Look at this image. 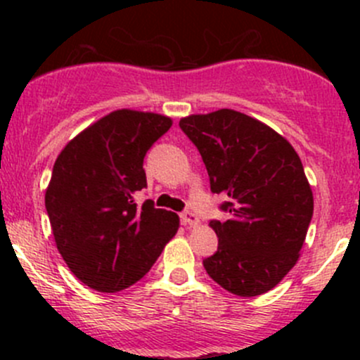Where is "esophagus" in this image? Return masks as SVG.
<instances>
[{"instance_id": "obj_1", "label": "esophagus", "mask_w": 360, "mask_h": 360, "mask_svg": "<svg viewBox=\"0 0 360 360\" xmlns=\"http://www.w3.org/2000/svg\"><path fill=\"white\" fill-rule=\"evenodd\" d=\"M181 223H183L184 226H197L198 224L197 214L191 212V210H184V212H181Z\"/></svg>"}]
</instances>
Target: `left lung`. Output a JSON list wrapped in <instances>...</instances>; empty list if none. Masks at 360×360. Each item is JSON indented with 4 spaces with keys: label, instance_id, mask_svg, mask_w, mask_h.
<instances>
[{
    "label": "left lung",
    "instance_id": "left-lung-1",
    "mask_svg": "<svg viewBox=\"0 0 360 360\" xmlns=\"http://www.w3.org/2000/svg\"><path fill=\"white\" fill-rule=\"evenodd\" d=\"M181 130L205 163L226 221H210L217 250L203 259L214 282L237 296L274 289L296 264L314 197L303 163L275 130L233 110L191 115Z\"/></svg>",
    "mask_w": 360,
    "mask_h": 360
}]
</instances>
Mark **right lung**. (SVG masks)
Segmentation results:
<instances>
[{"instance_id":"right-lung-1","label":"right lung","mask_w":360,"mask_h":360,"mask_svg":"<svg viewBox=\"0 0 360 360\" xmlns=\"http://www.w3.org/2000/svg\"><path fill=\"white\" fill-rule=\"evenodd\" d=\"M170 125L155 112L112 111L56 160L45 207L57 249L96 291L118 292L141 281L179 228L177 214L134 200L148 186L144 157Z\"/></svg>"}]
</instances>
